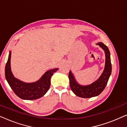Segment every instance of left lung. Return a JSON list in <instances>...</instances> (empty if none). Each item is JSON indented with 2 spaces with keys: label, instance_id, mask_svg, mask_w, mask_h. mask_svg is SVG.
Masks as SVG:
<instances>
[{
  "label": "left lung",
  "instance_id": "obj_1",
  "mask_svg": "<svg viewBox=\"0 0 127 127\" xmlns=\"http://www.w3.org/2000/svg\"><path fill=\"white\" fill-rule=\"evenodd\" d=\"M96 44L101 47L104 50L105 54V68L100 77L91 84L83 86L77 83L71 70L69 73V79L71 90L74 94L81 98H89L99 95L106 86L107 81L112 73V64L109 48L102 42H99Z\"/></svg>",
  "mask_w": 127,
  "mask_h": 127
}]
</instances>
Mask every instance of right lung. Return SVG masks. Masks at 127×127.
I'll use <instances>...</instances> for the list:
<instances>
[{"label":"right lung","mask_w":127,"mask_h":127,"mask_svg":"<svg viewBox=\"0 0 127 127\" xmlns=\"http://www.w3.org/2000/svg\"><path fill=\"white\" fill-rule=\"evenodd\" d=\"M11 52H9L7 62L5 67V77L6 80L15 94L19 98L25 100L37 99L46 94L49 90L51 78L58 68L47 71L40 79L33 83H25L14 76L11 70L10 60Z\"/></svg>","instance_id":"right-lung-1"}]
</instances>
